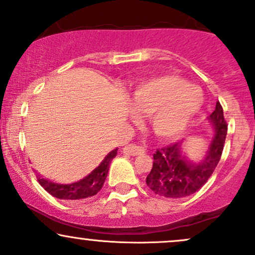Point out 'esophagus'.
<instances>
[{
    "label": "esophagus",
    "mask_w": 255,
    "mask_h": 255,
    "mask_svg": "<svg viewBox=\"0 0 255 255\" xmlns=\"http://www.w3.org/2000/svg\"><path fill=\"white\" fill-rule=\"evenodd\" d=\"M124 152L126 154H129V156H137V154L145 153V150H144V147H141V146L129 144L124 148Z\"/></svg>",
    "instance_id": "1"
}]
</instances>
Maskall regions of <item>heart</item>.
<instances>
[{"mask_svg":"<svg viewBox=\"0 0 255 255\" xmlns=\"http://www.w3.org/2000/svg\"><path fill=\"white\" fill-rule=\"evenodd\" d=\"M130 103L131 118L137 120V113L150 115L153 133L162 139H174L200 110L203 93L176 75H159L137 84L131 91Z\"/></svg>","mask_w":255,"mask_h":255,"instance_id":"heart-1","label":"heart"}]
</instances>
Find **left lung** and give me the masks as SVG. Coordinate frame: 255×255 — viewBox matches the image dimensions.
<instances>
[{"mask_svg":"<svg viewBox=\"0 0 255 255\" xmlns=\"http://www.w3.org/2000/svg\"><path fill=\"white\" fill-rule=\"evenodd\" d=\"M215 134L206 156L199 162H192L181 151V142L166 146L153 153V165L146 177V184L157 195L177 199L193 194L205 183L215 171L223 152L228 125L223 108L219 102L210 115Z\"/></svg>","mask_w":255,"mask_h":255,"instance_id":"8db88e82","label":"left lung"}]
</instances>
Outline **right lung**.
I'll return each mask as SVG.
<instances>
[{"label":"right lung","instance_id":"right-lung-1","mask_svg":"<svg viewBox=\"0 0 255 255\" xmlns=\"http://www.w3.org/2000/svg\"><path fill=\"white\" fill-rule=\"evenodd\" d=\"M116 154H118V148L109 152L107 157L103 159V162L95 170L90 172L87 176L81 178V180L75 181V182L58 184L51 182V181L46 180V178H42L40 176H37V180L40 186L46 192L50 193L52 197L69 201L84 200L86 198L93 197V195H96L101 191L105 182V178H107L108 171H109L111 160H113V158Z\"/></svg>","mask_w":255,"mask_h":255}]
</instances>
